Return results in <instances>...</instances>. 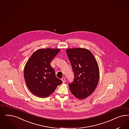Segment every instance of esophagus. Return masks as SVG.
I'll list each match as a JSON object with an SVG mask.
<instances>
[{
  "label": "esophagus",
  "mask_w": 129,
  "mask_h": 129,
  "mask_svg": "<svg viewBox=\"0 0 129 129\" xmlns=\"http://www.w3.org/2000/svg\"><path fill=\"white\" fill-rule=\"evenodd\" d=\"M61 80H62L63 83H65V82H66V79H65L64 78H62Z\"/></svg>",
  "instance_id": "34e87169"
}]
</instances>
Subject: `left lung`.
I'll return each instance as SVG.
<instances>
[{
	"label": "left lung",
	"mask_w": 129,
	"mask_h": 129,
	"mask_svg": "<svg viewBox=\"0 0 129 129\" xmlns=\"http://www.w3.org/2000/svg\"><path fill=\"white\" fill-rule=\"evenodd\" d=\"M67 54L71 62L75 79L69 84L72 93L80 100L92 94L99 80V68L91 52L86 48H68Z\"/></svg>",
	"instance_id": "1"
}]
</instances>
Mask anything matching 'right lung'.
Returning <instances> with one entry per match:
<instances>
[{"label": "right lung", "mask_w": 129, "mask_h": 129, "mask_svg": "<svg viewBox=\"0 0 129 129\" xmlns=\"http://www.w3.org/2000/svg\"><path fill=\"white\" fill-rule=\"evenodd\" d=\"M60 49L46 48L36 51L29 58L24 67L25 82L35 95L45 98L51 95L57 86L62 83L57 78L50 62Z\"/></svg>", "instance_id": "obj_1"}]
</instances>
